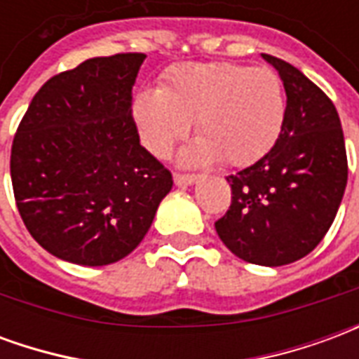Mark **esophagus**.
<instances>
[{
	"instance_id": "esophagus-1",
	"label": "esophagus",
	"mask_w": 359,
	"mask_h": 359,
	"mask_svg": "<svg viewBox=\"0 0 359 359\" xmlns=\"http://www.w3.org/2000/svg\"><path fill=\"white\" fill-rule=\"evenodd\" d=\"M200 177H196V175H175V184L177 187H192L198 182Z\"/></svg>"
}]
</instances>
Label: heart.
<instances>
[{
  "label": "heart",
  "instance_id": "heart-1",
  "mask_svg": "<svg viewBox=\"0 0 359 359\" xmlns=\"http://www.w3.org/2000/svg\"><path fill=\"white\" fill-rule=\"evenodd\" d=\"M285 117V90L275 71L223 61L175 67L159 90H140L133 102L142 146L157 157L167 156L194 121L202 138L182 151L184 163L221 157L231 167L252 165L275 146Z\"/></svg>",
  "mask_w": 359,
  "mask_h": 359
}]
</instances>
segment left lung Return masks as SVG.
I'll return each mask as SVG.
<instances>
[{"instance_id": "obj_1", "label": "left lung", "mask_w": 359, "mask_h": 359, "mask_svg": "<svg viewBox=\"0 0 359 359\" xmlns=\"http://www.w3.org/2000/svg\"><path fill=\"white\" fill-rule=\"evenodd\" d=\"M262 57L285 86V126L259 161L226 177L233 203L215 229L236 257L278 267L308 256L323 241L344 196L348 161L331 100L290 63Z\"/></svg>"}]
</instances>
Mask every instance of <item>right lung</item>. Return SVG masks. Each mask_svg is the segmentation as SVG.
<instances>
[{"label": "right lung", "mask_w": 359, "mask_h": 359, "mask_svg": "<svg viewBox=\"0 0 359 359\" xmlns=\"http://www.w3.org/2000/svg\"><path fill=\"white\" fill-rule=\"evenodd\" d=\"M144 53L86 59L36 92L11 148V180L28 233L76 265L115 264L133 252L171 192L172 177L133 118Z\"/></svg>", "instance_id": "obj_1"}]
</instances>
